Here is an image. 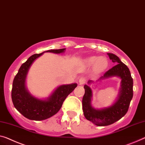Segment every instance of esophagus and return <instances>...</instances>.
Returning <instances> with one entry per match:
<instances>
[{
	"instance_id": "esophagus-1",
	"label": "esophagus",
	"mask_w": 145,
	"mask_h": 145,
	"mask_svg": "<svg viewBox=\"0 0 145 145\" xmlns=\"http://www.w3.org/2000/svg\"><path fill=\"white\" fill-rule=\"evenodd\" d=\"M79 85H83V84H85L86 83V79L85 77H81L79 79Z\"/></svg>"
}]
</instances>
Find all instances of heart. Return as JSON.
I'll return each instance as SVG.
<instances>
[{"label":"heart","instance_id":"heart-1","mask_svg":"<svg viewBox=\"0 0 145 145\" xmlns=\"http://www.w3.org/2000/svg\"><path fill=\"white\" fill-rule=\"evenodd\" d=\"M88 65H94V70L96 72H101L108 66V60L105 57H90L86 60Z\"/></svg>","mask_w":145,"mask_h":145}]
</instances>
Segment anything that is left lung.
Masks as SVG:
<instances>
[{
	"label": "left lung",
	"mask_w": 145,
	"mask_h": 145,
	"mask_svg": "<svg viewBox=\"0 0 145 145\" xmlns=\"http://www.w3.org/2000/svg\"><path fill=\"white\" fill-rule=\"evenodd\" d=\"M107 55L116 65L105 72L96 83L112 77H120L121 87L116 101L108 107L95 109L91 105L92 90L86 85L84 86L85 92L82 100L83 114L85 118L98 126H108L119 120L128 112L133 98V79L129 68L116 55L113 53H107ZM94 82L91 80L88 81V85Z\"/></svg>",
	"instance_id": "obj_1"
}]
</instances>
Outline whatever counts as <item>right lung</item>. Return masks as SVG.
I'll use <instances>...</instances> for the list:
<instances>
[{
  "label": "right lung",
  "mask_w": 145,
  "mask_h": 145,
  "mask_svg": "<svg viewBox=\"0 0 145 145\" xmlns=\"http://www.w3.org/2000/svg\"><path fill=\"white\" fill-rule=\"evenodd\" d=\"M66 49H51L30 57L19 68L14 77L12 90V100L14 107L29 120H43L58 113L66 97L76 87L77 83L62 85L56 88L48 98L39 99L32 96L26 87V78L32 63L44 53H62Z\"/></svg>",
  "instance_id": "add662e5"
}]
</instances>
